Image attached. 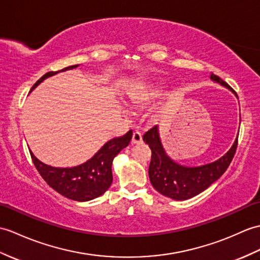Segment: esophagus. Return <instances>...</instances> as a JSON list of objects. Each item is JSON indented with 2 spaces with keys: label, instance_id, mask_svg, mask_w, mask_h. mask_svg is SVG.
<instances>
[{
  "label": "esophagus",
  "instance_id": "esophagus-1",
  "mask_svg": "<svg viewBox=\"0 0 260 260\" xmlns=\"http://www.w3.org/2000/svg\"><path fill=\"white\" fill-rule=\"evenodd\" d=\"M143 142L142 134L140 132H134L133 133V137H132V143L133 144H141Z\"/></svg>",
  "mask_w": 260,
  "mask_h": 260
}]
</instances>
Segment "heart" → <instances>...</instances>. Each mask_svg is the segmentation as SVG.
<instances>
[{
  "label": "heart",
  "instance_id": "heart-1",
  "mask_svg": "<svg viewBox=\"0 0 260 260\" xmlns=\"http://www.w3.org/2000/svg\"><path fill=\"white\" fill-rule=\"evenodd\" d=\"M161 95V89L143 88L132 93L128 96V104L133 107H143L157 100Z\"/></svg>",
  "mask_w": 260,
  "mask_h": 260
}]
</instances>
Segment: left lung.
I'll use <instances>...</instances> for the list:
<instances>
[{"mask_svg":"<svg viewBox=\"0 0 260 260\" xmlns=\"http://www.w3.org/2000/svg\"><path fill=\"white\" fill-rule=\"evenodd\" d=\"M210 80L228 88L237 98L234 89L220 77L212 73ZM237 140L238 136L228 152L217 160L201 166H185L168 156L160 141L158 126L155 125L143 136V141L152 149V159L148 168L150 183L161 195L175 201H186L195 197L206 190L226 172L236 152Z\"/></svg>","mask_w":260,"mask_h":260,"instance_id":"left-lung-1","label":"left lung"}]
</instances>
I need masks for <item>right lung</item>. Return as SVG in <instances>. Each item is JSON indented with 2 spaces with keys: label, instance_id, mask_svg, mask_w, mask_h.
Instances as JSON below:
<instances>
[{
  "label": "right lung",
  "instance_id": "add662e5",
  "mask_svg": "<svg viewBox=\"0 0 260 260\" xmlns=\"http://www.w3.org/2000/svg\"><path fill=\"white\" fill-rule=\"evenodd\" d=\"M77 66L80 65L68 66L57 72H48L34 84L31 92L47 77L55 75L59 72L76 69ZM132 136L133 132L128 131L123 136L112 138L103 145L92 158L74 167H53L46 165L35 157L32 150H29V153L36 170L54 190L76 202H88L100 197L110 188L113 182V160L120 150L129 144Z\"/></svg>",
  "mask_w": 260,
  "mask_h": 260
}]
</instances>
